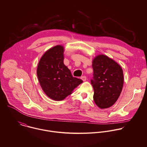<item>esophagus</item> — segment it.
<instances>
[{
  "label": "esophagus",
  "mask_w": 147,
  "mask_h": 147,
  "mask_svg": "<svg viewBox=\"0 0 147 147\" xmlns=\"http://www.w3.org/2000/svg\"><path fill=\"white\" fill-rule=\"evenodd\" d=\"M81 79H82L84 82H85V81H86V80H87V77H86V76H83L81 77Z\"/></svg>",
  "instance_id": "obj_1"
}]
</instances>
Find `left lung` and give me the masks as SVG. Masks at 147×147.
I'll use <instances>...</instances> for the list:
<instances>
[{
    "mask_svg": "<svg viewBox=\"0 0 147 147\" xmlns=\"http://www.w3.org/2000/svg\"><path fill=\"white\" fill-rule=\"evenodd\" d=\"M94 100L101 109L113 105L121 92L124 76L121 66L111 58L98 55L92 60Z\"/></svg>",
    "mask_w": 147,
    "mask_h": 147,
    "instance_id": "left-lung-1",
    "label": "left lung"
}]
</instances>
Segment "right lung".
Returning <instances> with one entry per match:
<instances>
[{
	"label": "right lung",
	"instance_id": "1",
	"mask_svg": "<svg viewBox=\"0 0 147 147\" xmlns=\"http://www.w3.org/2000/svg\"><path fill=\"white\" fill-rule=\"evenodd\" d=\"M64 49L61 45L48 49L42 56L37 68V75L43 91L55 101L64 100L83 83L82 80L73 77L64 65Z\"/></svg>",
	"mask_w": 147,
	"mask_h": 147
}]
</instances>
